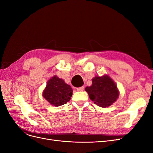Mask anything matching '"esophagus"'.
<instances>
[{"mask_svg": "<svg viewBox=\"0 0 153 153\" xmlns=\"http://www.w3.org/2000/svg\"><path fill=\"white\" fill-rule=\"evenodd\" d=\"M77 91H83L84 90V87H78L76 88Z\"/></svg>", "mask_w": 153, "mask_h": 153, "instance_id": "obj_1", "label": "esophagus"}]
</instances>
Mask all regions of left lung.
Returning a JSON list of instances; mask_svg holds the SVG:
<instances>
[{"label": "left lung", "instance_id": "1", "mask_svg": "<svg viewBox=\"0 0 153 153\" xmlns=\"http://www.w3.org/2000/svg\"><path fill=\"white\" fill-rule=\"evenodd\" d=\"M85 91L95 104L103 108L112 105L119 96L116 84L108 75L94 76L92 85L86 87Z\"/></svg>", "mask_w": 153, "mask_h": 153}]
</instances>
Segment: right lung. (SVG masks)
<instances>
[{
  "label": "right lung",
  "mask_w": 153,
  "mask_h": 153,
  "mask_svg": "<svg viewBox=\"0 0 153 153\" xmlns=\"http://www.w3.org/2000/svg\"><path fill=\"white\" fill-rule=\"evenodd\" d=\"M42 94L49 103L55 106H59L66 104L71 100L73 89L62 78L54 75L48 80Z\"/></svg>",
  "instance_id": "add662e5"
}]
</instances>
